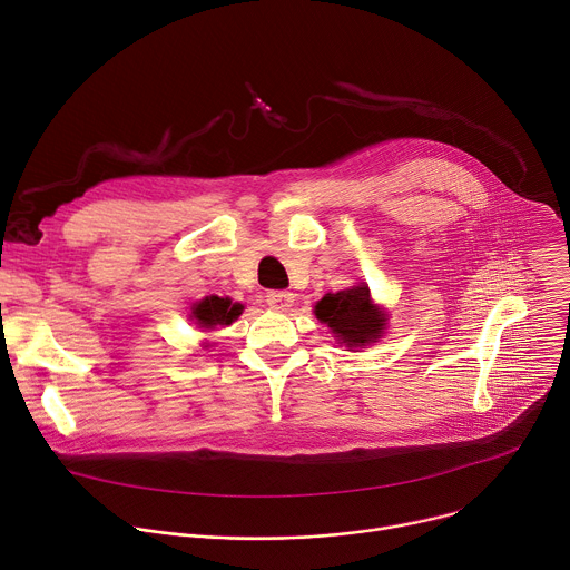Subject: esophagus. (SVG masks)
I'll list each match as a JSON object with an SVG mask.
<instances>
[{
  "label": "esophagus",
  "instance_id": "1",
  "mask_svg": "<svg viewBox=\"0 0 570 570\" xmlns=\"http://www.w3.org/2000/svg\"><path fill=\"white\" fill-rule=\"evenodd\" d=\"M293 299H295V295L291 291H268V295H266L268 306H273L277 311H288L293 306Z\"/></svg>",
  "mask_w": 570,
  "mask_h": 570
}]
</instances>
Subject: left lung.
Wrapping results in <instances>:
<instances>
[{
    "label": "left lung",
    "instance_id": "obj_1",
    "mask_svg": "<svg viewBox=\"0 0 570 570\" xmlns=\"http://www.w3.org/2000/svg\"><path fill=\"white\" fill-rule=\"evenodd\" d=\"M315 315L332 327L336 338L347 347L374 343L383 330V313L372 306L370 291L365 286L324 295L315 304Z\"/></svg>",
    "mask_w": 570,
    "mask_h": 570
}]
</instances>
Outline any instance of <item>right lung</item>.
I'll return each instance as SVG.
<instances>
[{
    "label": "right lung",
    "instance_id": "obj_1",
    "mask_svg": "<svg viewBox=\"0 0 570 570\" xmlns=\"http://www.w3.org/2000/svg\"><path fill=\"white\" fill-rule=\"evenodd\" d=\"M240 311H243L240 304H232L229 299L212 295L198 302L191 313L196 324H200L203 330H214L218 324H232L240 315Z\"/></svg>",
    "mask_w": 570,
    "mask_h": 570
}]
</instances>
